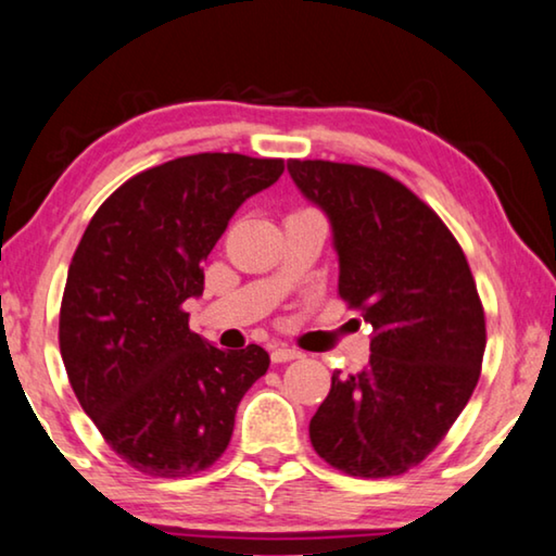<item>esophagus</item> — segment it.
<instances>
[{
	"mask_svg": "<svg viewBox=\"0 0 556 556\" xmlns=\"http://www.w3.org/2000/svg\"><path fill=\"white\" fill-rule=\"evenodd\" d=\"M298 357H303L301 350L288 348V345L273 348V353H270V361H273V363H288V361H298Z\"/></svg>",
	"mask_w": 556,
	"mask_h": 556,
	"instance_id": "obj_1",
	"label": "esophagus"
}]
</instances>
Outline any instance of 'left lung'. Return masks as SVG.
<instances>
[{
    "label": "left lung",
    "mask_w": 556,
    "mask_h": 556,
    "mask_svg": "<svg viewBox=\"0 0 556 556\" xmlns=\"http://www.w3.org/2000/svg\"><path fill=\"white\" fill-rule=\"evenodd\" d=\"M307 201L326 213L338 293L370 323V363L332 372L311 442L353 477L420 465L472 397L484 355V311L455 236L438 213L382 170L288 161Z\"/></svg>",
    "instance_id": "obj_1"
}]
</instances>
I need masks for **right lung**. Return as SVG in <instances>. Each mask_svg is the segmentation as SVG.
Returning a JSON list of instances; mask_svg holds the SVG:
<instances>
[{
  "label": "right lung",
  "mask_w": 556,
  "mask_h": 556,
  "mask_svg": "<svg viewBox=\"0 0 556 556\" xmlns=\"http://www.w3.org/2000/svg\"><path fill=\"white\" fill-rule=\"evenodd\" d=\"M283 174L280 159L195 153L141 170L101 203L76 249L59 348L109 447L151 477H189L224 455L236 409L270 357L220 350L189 328L186 301L245 199Z\"/></svg>",
  "instance_id": "add662e5"
}]
</instances>
